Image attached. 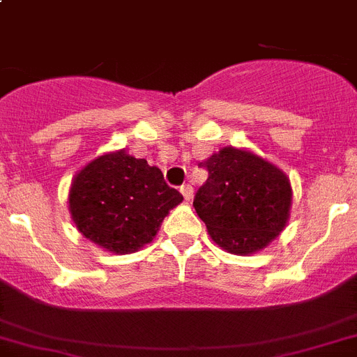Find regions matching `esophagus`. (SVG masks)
I'll use <instances>...</instances> for the list:
<instances>
[{"label":"esophagus","mask_w":357,"mask_h":357,"mask_svg":"<svg viewBox=\"0 0 357 357\" xmlns=\"http://www.w3.org/2000/svg\"><path fill=\"white\" fill-rule=\"evenodd\" d=\"M179 190H181V194H183V197H185V201H190L192 197H194V188H192V185H181V187H179Z\"/></svg>","instance_id":"esophagus-1"}]
</instances>
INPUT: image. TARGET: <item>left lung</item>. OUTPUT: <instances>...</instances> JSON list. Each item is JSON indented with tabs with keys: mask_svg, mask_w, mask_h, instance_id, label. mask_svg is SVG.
I'll list each match as a JSON object with an SVG mask.
<instances>
[{
	"mask_svg": "<svg viewBox=\"0 0 357 357\" xmlns=\"http://www.w3.org/2000/svg\"><path fill=\"white\" fill-rule=\"evenodd\" d=\"M199 167L208 179L196 192L194 208L222 250L255 253L284 230L291 185L277 167L234 147L221 149Z\"/></svg>",
	"mask_w": 357,
	"mask_h": 357,
	"instance_id": "1",
	"label": "left lung"
}]
</instances>
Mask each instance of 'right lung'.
Returning a JSON list of instances; mask_svg holds the SVG:
<instances>
[{"label": "right lung", "instance_id": "right-lung-1", "mask_svg": "<svg viewBox=\"0 0 357 357\" xmlns=\"http://www.w3.org/2000/svg\"><path fill=\"white\" fill-rule=\"evenodd\" d=\"M181 201L158 167L120 151L93 160L75 176L70 212L86 238L122 255L151 243Z\"/></svg>", "mask_w": 357, "mask_h": 357}]
</instances>
